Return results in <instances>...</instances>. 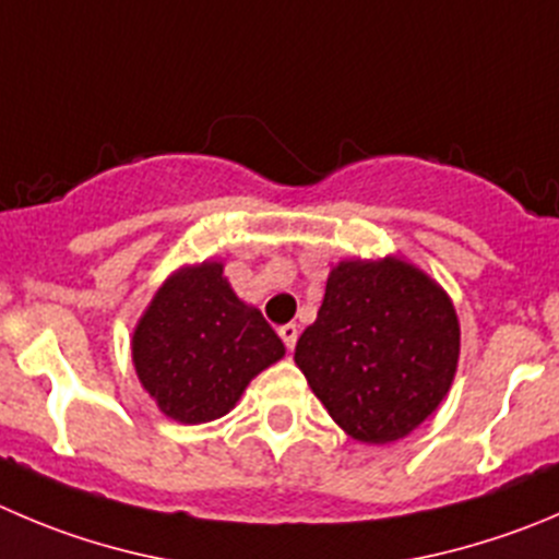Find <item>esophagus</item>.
Masks as SVG:
<instances>
[{
    "mask_svg": "<svg viewBox=\"0 0 559 559\" xmlns=\"http://www.w3.org/2000/svg\"><path fill=\"white\" fill-rule=\"evenodd\" d=\"M276 332H280V337H283L285 348L294 350L296 340H299V326H296V323H285V326H280Z\"/></svg>",
    "mask_w": 559,
    "mask_h": 559,
    "instance_id": "1",
    "label": "esophagus"
}]
</instances>
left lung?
I'll use <instances>...</instances> for the list:
<instances>
[{
  "label": "left lung",
  "mask_w": 559,
  "mask_h": 559,
  "mask_svg": "<svg viewBox=\"0 0 559 559\" xmlns=\"http://www.w3.org/2000/svg\"><path fill=\"white\" fill-rule=\"evenodd\" d=\"M461 329L439 285L397 258L345 260L296 343V365L348 436L386 444L448 395Z\"/></svg>",
  "instance_id": "left-lung-1"
}]
</instances>
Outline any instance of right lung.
<instances>
[{
  "label": "right lung",
  "instance_id": "add662e5",
  "mask_svg": "<svg viewBox=\"0 0 559 559\" xmlns=\"http://www.w3.org/2000/svg\"><path fill=\"white\" fill-rule=\"evenodd\" d=\"M134 365L158 408L178 423L225 417L285 345L260 310L222 276V263L178 271L153 296L134 332Z\"/></svg>",
  "mask_w": 559,
  "mask_h": 559
}]
</instances>
